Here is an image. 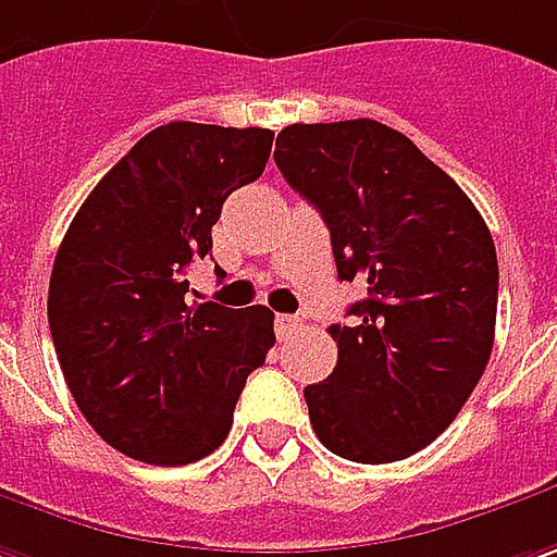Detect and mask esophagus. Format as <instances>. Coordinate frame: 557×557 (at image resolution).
<instances>
[{
	"label": "esophagus",
	"instance_id": "1",
	"mask_svg": "<svg viewBox=\"0 0 557 557\" xmlns=\"http://www.w3.org/2000/svg\"><path fill=\"white\" fill-rule=\"evenodd\" d=\"M274 330H277L280 339H289V336L299 330V321H296L293 314H277V318H274Z\"/></svg>",
	"mask_w": 557,
	"mask_h": 557
}]
</instances>
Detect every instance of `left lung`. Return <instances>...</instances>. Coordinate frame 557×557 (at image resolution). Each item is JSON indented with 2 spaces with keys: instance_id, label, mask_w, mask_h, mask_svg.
Here are the masks:
<instances>
[{
  "instance_id": "1",
  "label": "left lung",
  "mask_w": 557,
  "mask_h": 557,
  "mask_svg": "<svg viewBox=\"0 0 557 557\" xmlns=\"http://www.w3.org/2000/svg\"><path fill=\"white\" fill-rule=\"evenodd\" d=\"M274 161L321 211L339 280L368 286L351 326H330L333 374L305 386L311 426L339 458L401 461L455 421L493 355L490 227L443 168L371 117L289 124Z\"/></svg>"
}]
</instances>
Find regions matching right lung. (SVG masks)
Wrapping results in <instances>:
<instances>
[{
	"instance_id": "add662e5",
	"label": "right lung",
	"mask_w": 557,
	"mask_h": 557,
	"mask_svg": "<svg viewBox=\"0 0 557 557\" xmlns=\"http://www.w3.org/2000/svg\"><path fill=\"white\" fill-rule=\"evenodd\" d=\"M274 134L174 121L121 158L61 239L49 330L81 414L146 465H189L231 433L246 376L274 346L264 305H186L193 258L233 189L261 177Z\"/></svg>"
}]
</instances>
